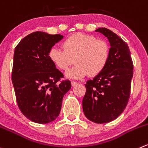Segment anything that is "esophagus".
<instances>
[{
  "mask_svg": "<svg viewBox=\"0 0 148 148\" xmlns=\"http://www.w3.org/2000/svg\"><path fill=\"white\" fill-rule=\"evenodd\" d=\"M77 84H78V82H76L71 81V86H72V87H74V86L77 85Z\"/></svg>",
  "mask_w": 148,
  "mask_h": 148,
  "instance_id": "esophagus-1",
  "label": "esophagus"
}]
</instances>
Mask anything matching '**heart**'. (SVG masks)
Instances as JSON below:
<instances>
[{"label":"heart","instance_id":"heart-1","mask_svg":"<svg viewBox=\"0 0 148 148\" xmlns=\"http://www.w3.org/2000/svg\"><path fill=\"white\" fill-rule=\"evenodd\" d=\"M63 48L53 47L50 59L61 70L66 71L75 61L76 65L67 71L69 78H83L90 74L96 76L106 68L110 56V48L106 42L95 37L75 33L64 40Z\"/></svg>","mask_w":148,"mask_h":148}]
</instances>
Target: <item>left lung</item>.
<instances>
[{
    "mask_svg": "<svg viewBox=\"0 0 148 148\" xmlns=\"http://www.w3.org/2000/svg\"><path fill=\"white\" fill-rule=\"evenodd\" d=\"M95 32L103 34L110 43L108 62L101 73L84 85L82 100L85 116L97 124L114 121L121 114L130 96L133 63L128 45L111 30L105 27Z\"/></svg>",
    "mask_w": 148,
    "mask_h": 148,
    "instance_id": "8db88e82",
    "label": "left lung"
}]
</instances>
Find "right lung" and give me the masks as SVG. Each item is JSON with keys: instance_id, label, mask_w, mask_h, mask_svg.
I'll list each match as a JSON object with an SVG mask.
<instances>
[{"instance_id": "right-lung-1", "label": "right lung", "mask_w": 148, "mask_h": 148, "mask_svg": "<svg viewBox=\"0 0 148 148\" xmlns=\"http://www.w3.org/2000/svg\"><path fill=\"white\" fill-rule=\"evenodd\" d=\"M63 38L34 32L23 38L14 51L11 79L17 104L33 122L54 121L60 114L64 95L71 87L69 80L60 82L64 74L49 57L52 47Z\"/></svg>"}]
</instances>
